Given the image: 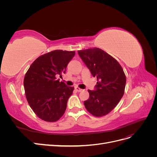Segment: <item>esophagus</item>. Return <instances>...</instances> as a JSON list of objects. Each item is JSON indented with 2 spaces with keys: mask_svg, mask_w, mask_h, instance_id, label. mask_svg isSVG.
<instances>
[{
  "mask_svg": "<svg viewBox=\"0 0 157 157\" xmlns=\"http://www.w3.org/2000/svg\"><path fill=\"white\" fill-rule=\"evenodd\" d=\"M75 90H77V91L78 92H80V91H82V89H80V88H78V87H75Z\"/></svg>",
  "mask_w": 157,
  "mask_h": 157,
  "instance_id": "obj_1",
  "label": "esophagus"
}]
</instances>
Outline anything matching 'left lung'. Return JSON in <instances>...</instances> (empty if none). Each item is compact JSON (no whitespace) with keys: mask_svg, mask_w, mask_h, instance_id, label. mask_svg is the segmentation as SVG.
I'll return each instance as SVG.
<instances>
[{"mask_svg":"<svg viewBox=\"0 0 157 157\" xmlns=\"http://www.w3.org/2000/svg\"><path fill=\"white\" fill-rule=\"evenodd\" d=\"M78 54L94 77V90H88L89 99L84 101L87 111L95 117L107 115L115 108L124 93L126 78L119 63L100 48L78 50Z\"/></svg>","mask_w":157,"mask_h":157,"instance_id":"obj_1","label":"left lung"}]
</instances>
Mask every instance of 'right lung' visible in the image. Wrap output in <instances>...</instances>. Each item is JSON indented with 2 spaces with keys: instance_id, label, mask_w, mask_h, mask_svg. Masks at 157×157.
Here are the masks:
<instances>
[{
  "instance_id": "obj_1",
  "label": "right lung",
  "mask_w": 157,
  "mask_h": 157,
  "mask_svg": "<svg viewBox=\"0 0 157 157\" xmlns=\"http://www.w3.org/2000/svg\"><path fill=\"white\" fill-rule=\"evenodd\" d=\"M74 51L56 50L36 59L25 74L24 89L29 106L37 117L46 122H56L63 115L74 87L60 82Z\"/></svg>"
}]
</instances>
